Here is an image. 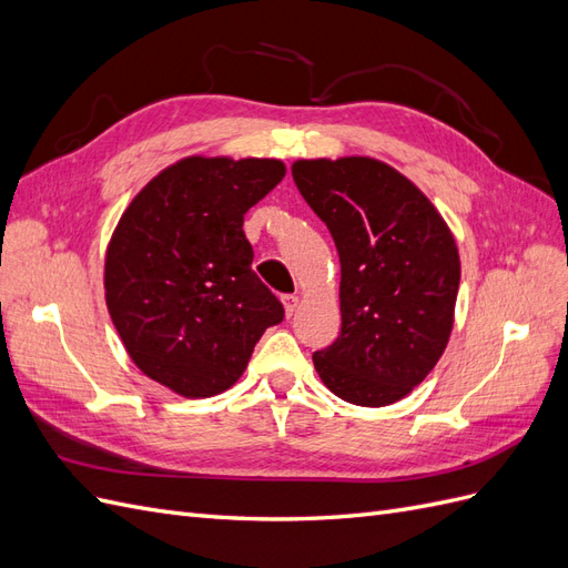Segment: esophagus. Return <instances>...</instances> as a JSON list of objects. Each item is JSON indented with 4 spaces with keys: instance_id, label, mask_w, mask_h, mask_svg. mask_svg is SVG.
<instances>
[{
    "instance_id": "34e87169",
    "label": "esophagus",
    "mask_w": 568,
    "mask_h": 568,
    "mask_svg": "<svg viewBox=\"0 0 568 568\" xmlns=\"http://www.w3.org/2000/svg\"><path fill=\"white\" fill-rule=\"evenodd\" d=\"M282 303H284V311H286V315L291 317L294 315L296 311H298V296H294V294H286V296H282Z\"/></svg>"
}]
</instances>
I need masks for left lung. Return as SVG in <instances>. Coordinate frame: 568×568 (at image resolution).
Here are the masks:
<instances>
[{
	"mask_svg": "<svg viewBox=\"0 0 568 568\" xmlns=\"http://www.w3.org/2000/svg\"><path fill=\"white\" fill-rule=\"evenodd\" d=\"M291 173L341 261V334L313 355L320 379L353 405L400 400L448 346L455 239L434 203L382 161H296Z\"/></svg>",
	"mask_w": 568,
	"mask_h": 568,
	"instance_id": "8db88e82",
	"label": "left lung"
}]
</instances>
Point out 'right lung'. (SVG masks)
<instances>
[{
    "instance_id": "1",
    "label": "right lung",
    "mask_w": 568,
    "mask_h": 568,
    "mask_svg": "<svg viewBox=\"0 0 568 568\" xmlns=\"http://www.w3.org/2000/svg\"><path fill=\"white\" fill-rule=\"evenodd\" d=\"M286 175L274 159L165 168L120 217L106 251V305L132 363L186 398L244 374L284 305L253 272L244 215Z\"/></svg>"
}]
</instances>
